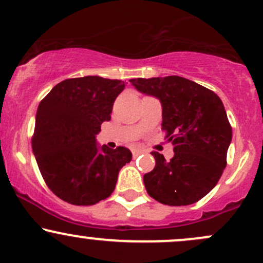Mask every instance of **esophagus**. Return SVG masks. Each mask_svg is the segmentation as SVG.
I'll return each instance as SVG.
<instances>
[{
    "label": "esophagus",
    "mask_w": 263,
    "mask_h": 263,
    "mask_svg": "<svg viewBox=\"0 0 263 263\" xmlns=\"http://www.w3.org/2000/svg\"><path fill=\"white\" fill-rule=\"evenodd\" d=\"M142 153H143L142 149H133V157L134 158H137L138 155H140Z\"/></svg>",
    "instance_id": "1"
}]
</instances>
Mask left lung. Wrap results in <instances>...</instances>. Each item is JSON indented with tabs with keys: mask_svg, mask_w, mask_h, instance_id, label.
<instances>
[{
	"mask_svg": "<svg viewBox=\"0 0 263 263\" xmlns=\"http://www.w3.org/2000/svg\"><path fill=\"white\" fill-rule=\"evenodd\" d=\"M144 94L162 103V130L174 145L166 162L152 152L155 166L144 174L149 196L168 205L198 202L216 187L227 164L232 128L218 95L180 76L132 79Z\"/></svg>",
	"mask_w": 263,
	"mask_h": 263,
	"instance_id": "obj_1",
	"label": "left lung"
}]
</instances>
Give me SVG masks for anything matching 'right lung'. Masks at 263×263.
<instances>
[{"mask_svg": "<svg viewBox=\"0 0 263 263\" xmlns=\"http://www.w3.org/2000/svg\"><path fill=\"white\" fill-rule=\"evenodd\" d=\"M124 87V81L100 76L66 79L39 105L33 154L47 187L70 204L92 205L108 198L119 171L132 160L125 146L99 148L95 140Z\"/></svg>", "mask_w": 263, "mask_h": 263, "instance_id": "right-lung-1", "label": "right lung"}]
</instances>
